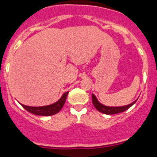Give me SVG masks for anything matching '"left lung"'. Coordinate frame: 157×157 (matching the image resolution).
I'll return each mask as SVG.
<instances>
[{
    "instance_id": "1",
    "label": "left lung",
    "mask_w": 157,
    "mask_h": 157,
    "mask_svg": "<svg viewBox=\"0 0 157 157\" xmlns=\"http://www.w3.org/2000/svg\"><path fill=\"white\" fill-rule=\"evenodd\" d=\"M136 100L133 101L130 104L127 105V106H108L103 105L100 103V102L97 100V97L94 94H92V102L94 104V107L99 111V112L102 113L107 114V115H111V114H117L119 113L124 112L125 110L128 109L129 108L131 107L133 104L136 102Z\"/></svg>"
}]
</instances>
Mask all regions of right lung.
I'll list each match as a JSON object with an SVG mask.
<instances>
[{
    "label": "right lung",
    "instance_id": "1",
    "mask_svg": "<svg viewBox=\"0 0 157 157\" xmlns=\"http://www.w3.org/2000/svg\"><path fill=\"white\" fill-rule=\"evenodd\" d=\"M68 93H69V91L64 93L58 101L53 103V104L48 105V106H29L24 104H21V105L26 109V110L31 113L35 114V115L47 116V117H48V116H52L57 113L62 109V107H63V105H64L65 101H66V98L67 97Z\"/></svg>",
    "mask_w": 157,
    "mask_h": 157
}]
</instances>
